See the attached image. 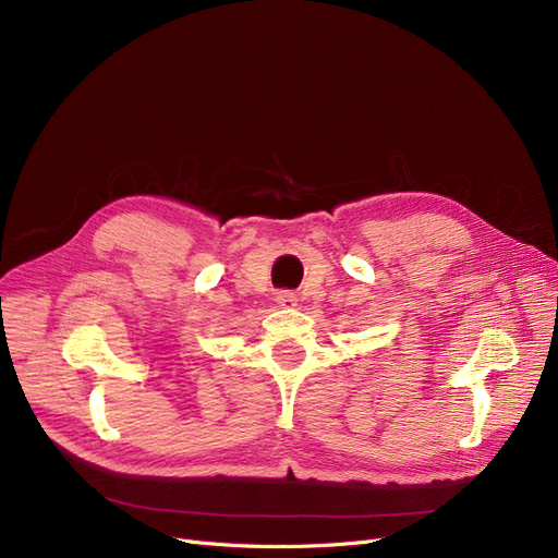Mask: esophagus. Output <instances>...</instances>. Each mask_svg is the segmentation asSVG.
Returning a JSON list of instances; mask_svg holds the SVG:
<instances>
[{
	"instance_id": "obj_1",
	"label": "esophagus",
	"mask_w": 558,
	"mask_h": 558,
	"mask_svg": "<svg viewBox=\"0 0 558 558\" xmlns=\"http://www.w3.org/2000/svg\"><path fill=\"white\" fill-rule=\"evenodd\" d=\"M277 304H279L281 308H293V306H298V298H295V293L283 291V293L277 295Z\"/></svg>"
}]
</instances>
